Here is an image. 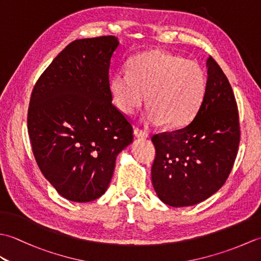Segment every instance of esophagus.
<instances>
[{"instance_id":"1","label":"esophagus","mask_w":261,"mask_h":261,"mask_svg":"<svg viewBox=\"0 0 261 261\" xmlns=\"http://www.w3.org/2000/svg\"><path fill=\"white\" fill-rule=\"evenodd\" d=\"M134 134L137 138H141V139H145V138H148V132L143 131L141 129H139V127H136Z\"/></svg>"}]
</instances>
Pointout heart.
Instances as JSON below:
<instances>
[{"instance_id":"b5f03b06","label":"heart","mask_w":261,"mask_h":261,"mask_svg":"<svg viewBox=\"0 0 261 261\" xmlns=\"http://www.w3.org/2000/svg\"><path fill=\"white\" fill-rule=\"evenodd\" d=\"M206 77L196 62L178 55L151 50L138 55L127 65V73L119 71L110 80L116 107L132 114L146 102L147 120L176 129L187 124L201 107Z\"/></svg>"}]
</instances>
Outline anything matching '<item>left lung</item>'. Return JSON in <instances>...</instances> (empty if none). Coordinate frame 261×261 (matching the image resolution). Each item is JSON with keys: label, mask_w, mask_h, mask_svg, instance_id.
<instances>
[{"label": "left lung", "mask_w": 261, "mask_h": 261, "mask_svg": "<svg viewBox=\"0 0 261 261\" xmlns=\"http://www.w3.org/2000/svg\"><path fill=\"white\" fill-rule=\"evenodd\" d=\"M205 95L193 121L181 129L154 135L151 168L154 191L174 207L203 202L223 186L240 142L239 112L223 70L207 58Z\"/></svg>", "instance_id": "left-lung-1"}]
</instances>
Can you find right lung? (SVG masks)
Instances as JSON below:
<instances>
[{
  "instance_id": "1",
  "label": "right lung",
  "mask_w": 261,
  "mask_h": 261,
  "mask_svg": "<svg viewBox=\"0 0 261 261\" xmlns=\"http://www.w3.org/2000/svg\"><path fill=\"white\" fill-rule=\"evenodd\" d=\"M118 38L70 42L33 87L28 134L39 169L63 197L91 202L108 190L134 129L112 104L109 69Z\"/></svg>"
}]
</instances>
